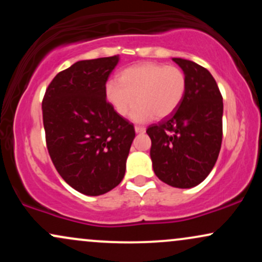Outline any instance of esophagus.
<instances>
[{
    "mask_svg": "<svg viewBox=\"0 0 262 262\" xmlns=\"http://www.w3.org/2000/svg\"><path fill=\"white\" fill-rule=\"evenodd\" d=\"M135 132L137 133H145V128L140 127V125H135Z\"/></svg>",
    "mask_w": 262,
    "mask_h": 262,
    "instance_id": "1",
    "label": "esophagus"
}]
</instances>
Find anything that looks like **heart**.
<instances>
[{
	"label": "heart",
	"instance_id": "1",
	"mask_svg": "<svg viewBox=\"0 0 262 262\" xmlns=\"http://www.w3.org/2000/svg\"><path fill=\"white\" fill-rule=\"evenodd\" d=\"M187 91V77L180 68L161 62H141L124 69L119 81L106 85V98L117 113L127 117L132 112L135 122L162 119L172 114Z\"/></svg>",
	"mask_w": 262,
	"mask_h": 262
}]
</instances>
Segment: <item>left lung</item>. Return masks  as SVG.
Returning <instances> with one entry per match:
<instances>
[{
    "mask_svg": "<svg viewBox=\"0 0 262 262\" xmlns=\"http://www.w3.org/2000/svg\"><path fill=\"white\" fill-rule=\"evenodd\" d=\"M187 77L182 103L171 116L149 125L155 175L177 188H191L209 175L223 139V97L203 66L173 58Z\"/></svg>",
    "mask_w": 262,
    "mask_h": 262,
    "instance_id": "8db88e82",
    "label": "left lung"
}]
</instances>
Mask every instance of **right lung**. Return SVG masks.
Returning a JSON list of instances; mask_svg holds the SVG:
<instances>
[{
	"label": "right lung",
	"mask_w": 262,
	"mask_h": 262,
	"mask_svg": "<svg viewBox=\"0 0 262 262\" xmlns=\"http://www.w3.org/2000/svg\"><path fill=\"white\" fill-rule=\"evenodd\" d=\"M118 56L75 62L54 77L41 102L48 152L71 187L100 196L118 186L135 137L134 125L106 100Z\"/></svg>",
	"instance_id": "add662e5"
}]
</instances>
